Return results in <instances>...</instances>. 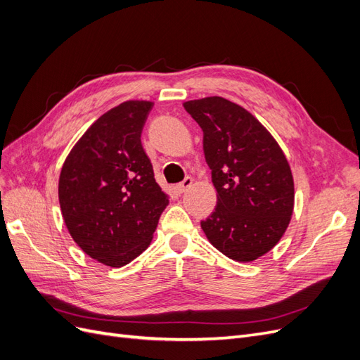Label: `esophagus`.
<instances>
[{
	"instance_id": "34e87169",
	"label": "esophagus",
	"mask_w": 360,
	"mask_h": 360,
	"mask_svg": "<svg viewBox=\"0 0 360 360\" xmlns=\"http://www.w3.org/2000/svg\"><path fill=\"white\" fill-rule=\"evenodd\" d=\"M192 184H193V180H192L191 177H186V179H184V180L181 181V183L176 184V192H179V193L186 192L188 189H191V188H192Z\"/></svg>"
}]
</instances>
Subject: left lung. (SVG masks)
<instances>
[{"instance_id":"left-lung-1","label":"left lung","mask_w":360,"mask_h":360,"mask_svg":"<svg viewBox=\"0 0 360 360\" xmlns=\"http://www.w3.org/2000/svg\"><path fill=\"white\" fill-rule=\"evenodd\" d=\"M202 129V150L217 202L201 221L209 242L238 263L274 249L294 210V180L284 151L245 108L219 96L183 103Z\"/></svg>"}]
</instances>
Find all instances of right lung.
<instances>
[{"label":"right lung","instance_id":"obj_1","mask_svg":"<svg viewBox=\"0 0 360 360\" xmlns=\"http://www.w3.org/2000/svg\"><path fill=\"white\" fill-rule=\"evenodd\" d=\"M150 101H127L85 130L63 163L58 200L68 230L84 252L123 267L151 243L169 202L141 144Z\"/></svg>","mask_w":360,"mask_h":360}]
</instances>
